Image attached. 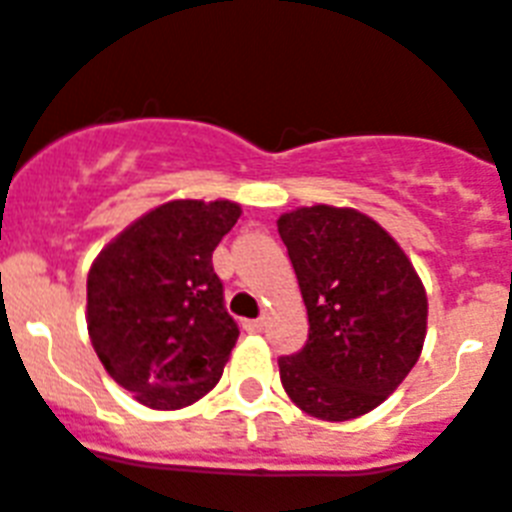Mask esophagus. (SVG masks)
Instances as JSON below:
<instances>
[{"mask_svg":"<svg viewBox=\"0 0 512 512\" xmlns=\"http://www.w3.org/2000/svg\"><path fill=\"white\" fill-rule=\"evenodd\" d=\"M243 327L248 329V332H264L266 327V319H251V322H246Z\"/></svg>","mask_w":512,"mask_h":512,"instance_id":"1","label":"esophagus"}]
</instances>
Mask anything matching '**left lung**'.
Wrapping results in <instances>:
<instances>
[{
	"label": "left lung",
	"mask_w": 512,
	"mask_h": 512,
	"mask_svg": "<svg viewBox=\"0 0 512 512\" xmlns=\"http://www.w3.org/2000/svg\"><path fill=\"white\" fill-rule=\"evenodd\" d=\"M308 311V342L280 358L287 398L308 416L350 421L398 390L426 337V290L398 240L350 206L277 219Z\"/></svg>",
	"instance_id": "left-lung-1"
}]
</instances>
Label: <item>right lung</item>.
<instances>
[{"label":"right lung","instance_id":"1","mask_svg":"<svg viewBox=\"0 0 512 512\" xmlns=\"http://www.w3.org/2000/svg\"><path fill=\"white\" fill-rule=\"evenodd\" d=\"M238 217L235 201L175 198L109 240L88 269L91 345L146 408L193 405L225 371L240 332L211 253Z\"/></svg>","mask_w":512,"mask_h":512}]
</instances>
